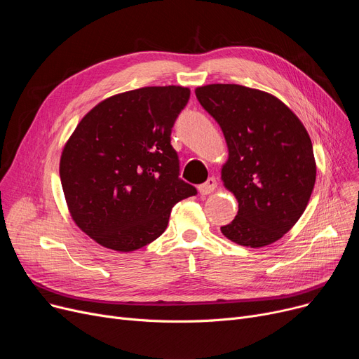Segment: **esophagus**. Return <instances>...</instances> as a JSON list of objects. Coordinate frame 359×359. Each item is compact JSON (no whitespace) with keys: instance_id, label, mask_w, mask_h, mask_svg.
I'll use <instances>...</instances> for the list:
<instances>
[{"instance_id":"1","label":"esophagus","mask_w":359,"mask_h":359,"mask_svg":"<svg viewBox=\"0 0 359 359\" xmlns=\"http://www.w3.org/2000/svg\"><path fill=\"white\" fill-rule=\"evenodd\" d=\"M215 189H217V180L214 177H210L205 183L199 184V187H198V191H199L201 195H210Z\"/></svg>"}]
</instances>
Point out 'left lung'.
<instances>
[{
  "instance_id": "left-lung-1",
  "label": "left lung",
  "mask_w": 359,
  "mask_h": 359,
  "mask_svg": "<svg viewBox=\"0 0 359 359\" xmlns=\"http://www.w3.org/2000/svg\"><path fill=\"white\" fill-rule=\"evenodd\" d=\"M195 94L221 126L229 147L221 180L236 196L238 212L221 233L244 248L275 243L303 215L316 183L307 129L266 91L208 84Z\"/></svg>"
}]
</instances>
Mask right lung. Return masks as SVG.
I'll use <instances>...</instances> for the list:
<instances>
[{"mask_svg": "<svg viewBox=\"0 0 359 359\" xmlns=\"http://www.w3.org/2000/svg\"><path fill=\"white\" fill-rule=\"evenodd\" d=\"M191 97L182 86L142 87L94 106L64 145L60 176L77 227L100 246L138 250L167 229L173 206L196 195L179 179L172 128Z\"/></svg>", "mask_w": 359, "mask_h": 359, "instance_id": "1", "label": "right lung"}]
</instances>
